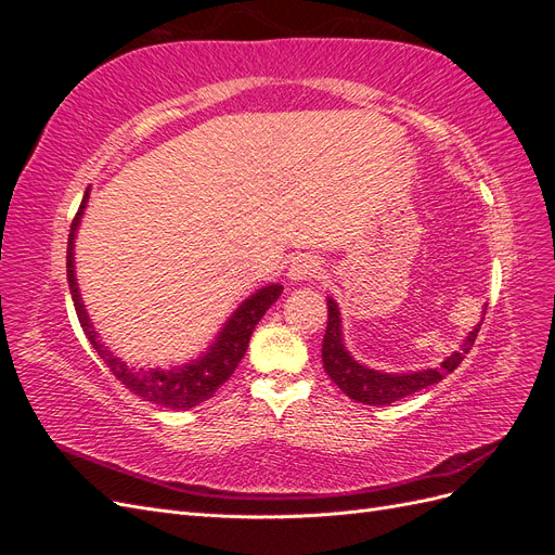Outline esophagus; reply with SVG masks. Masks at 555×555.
Returning a JSON list of instances; mask_svg holds the SVG:
<instances>
[{
    "mask_svg": "<svg viewBox=\"0 0 555 555\" xmlns=\"http://www.w3.org/2000/svg\"><path fill=\"white\" fill-rule=\"evenodd\" d=\"M319 273V259L312 255H298L289 266V280L292 282H304Z\"/></svg>",
    "mask_w": 555,
    "mask_h": 555,
    "instance_id": "obj_1",
    "label": "esophagus"
}]
</instances>
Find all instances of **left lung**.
<instances>
[{"label":"left lung","instance_id":"8db88e82","mask_svg":"<svg viewBox=\"0 0 555 555\" xmlns=\"http://www.w3.org/2000/svg\"><path fill=\"white\" fill-rule=\"evenodd\" d=\"M326 306H328V322H326V333L322 343L324 371L333 384H338L351 400L363 402V405H391V402L400 398L422 391L426 386H433L440 379H444V375L456 371L467 351L473 349L479 326L483 322L481 317V322L467 333V338L461 343V347L453 351L451 357H447L438 367H426V371H412V373H384L359 363L349 354L343 338L340 308L331 296L326 298Z\"/></svg>","mask_w":555,"mask_h":555}]
</instances>
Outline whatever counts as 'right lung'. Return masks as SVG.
<instances>
[{"instance_id":"1","label":"right lung","mask_w":555,"mask_h":555,"mask_svg":"<svg viewBox=\"0 0 555 555\" xmlns=\"http://www.w3.org/2000/svg\"><path fill=\"white\" fill-rule=\"evenodd\" d=\"M90 198V188L82 194L80 208L72 222L69 245H66V282H69V292L74 298V308L78 314V322L86 331L90 345L96 349V354L104 359V363L111 367L115 379H120L131 393L141 396L143 400L155 402L166 410H190L198 402L208 400L220 386L233 375L236 365L245 357L251 331L261 322L266 310L271 308L282 294V284H266V287L257 289L251 296H247L243 304L231 312V317L224 322V326L217 331L215 340L208 345L206 351L188 363L171 365V367H137L115 357L113 351L102 343L99 333L94 331V324L90 322V314L86 310V304L80 298L78 280H76V263H74V249H76V233L80 227L82 215H86Z\"/></svg>"}]
</instances>
